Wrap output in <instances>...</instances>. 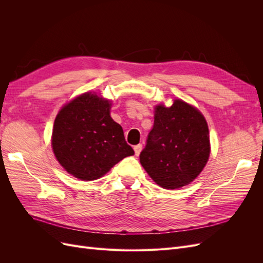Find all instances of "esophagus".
Listing matches in <instances>:
<instances>
[{
	"instance_id": "1",
	"label": "esophagus",
	"mask_w": 263,
	"mask_h": 263,
	"mask_svg": "<svg viewBox=\"0 0 263 263\" xmlns=\"http://www.w3.org/2000/svg\"><path fill=\"white\" fill-rule=\"evenodd\" d=\"M141 149H142V146H141V145H137V146H135V147H134V150H135V155L138 156V155L140 154Z\"/></svg>"
}]
</instances>
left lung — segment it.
Instances as JSON below:
<instances>
[{
	"instance_id": "8db88e82",
	"label": "left lung",
	"mask_w": 263,
	"mask_h": 263,
	"mask_svg": "<svg viewBox=\"0 0 263 263\" xmlns=\"http://www.w3.org/2000/svg\"><path fill=\"white\" fill-rule=\"evenodd\" d=\"M210 133L204 116L181 100L158 105L140 163L158 185L179 189L200 174L210 157Z\"/></svg>"
}]
</instances>
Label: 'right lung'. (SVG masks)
Instances as JSON below:
<instances>
[{"mask_svg":"<svg viewBox=\"0 0 263 263\" xmlns=\"http://www.w3.org/2000/svg\"><path fill=\"white\" fill-rule=\"evenodd\" d=\"M109 108V101L84 93L63 106L54 119L53 154L78 179L97 180L125 157L134 155Z\"/></svg>","mask_w":263,"mask_h":263,"instance_id":"1","label":"right lung"}]
</instances>
